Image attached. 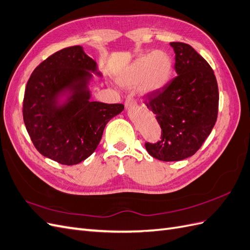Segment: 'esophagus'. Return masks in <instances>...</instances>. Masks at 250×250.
<instances>
[{
    "label": "esophagus",
    "mask_w": 250,
    "mask_h": 250,
    "mask_svg": "<svg viewBox=\"0 0 250 250\" xmlns=\"http://www.w3.org/2000/svg\"><path fill=\"white\" fill-rule=\"evenodd\" d=\"M125 108H132V106L136 105V101H135L133 96L129 95V96H127V97L125 98Z\"/></svg>",
    "instance_id": "esophagus-1"
}]
</instances>
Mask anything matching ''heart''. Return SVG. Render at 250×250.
I'll list each match as a JSON object with an SVG mask.
<instances>
[{
  "mask_svg": "<svg viewBox=\"0 0 250 250\" xmlns=\"http://www.w3.org/2000/svg\"><path fill=\"white\" fill-rule=\"evenodd\" d=\"M173 71V60L162 50L140 56L127 68L120 82L127 87L140 83L144 92H153L161 89L170 77Z\"/></svg>",
  "mask_w": 250,
  "mask_h": 250,
  "instance_id": "obj_1",
  "label": "heart"
}]
</instances>
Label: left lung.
Wrapping results in <instances>:
<instances>
[{"instance_id": "1", "label": "left lung", "mask_w": 250, "mask_h": 250, "mask_svg": "<svg viewBox=\"0 0 250 250\" xmlns=\"http://www.w3.org/2000/svg\"><path fill=\"white\" fill-rule=\"evenodd\" d=\"M178 74L144 96L161 127V139L146 142L147 153L162 161L194 155L208 137L218 117L219 90L213 70L185 42H170Z\"/></svg>"}]
</instances>
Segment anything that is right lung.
Instances as JSON below:
<instances>
[{"label": "right lung", "instance_id": "obj_1", "mask_svg": "<svg viewBox=\"0 0 250 250\" xmlns=\"http://www.w3.org/2000/svg\"><path fill=\"white\" fill-rule=\"evenodd\" d=\"M88 70L96 71V62L81 46L63 48L34 69L25 89L23 118L33 146L63 166L88 158L108 121L125 108L123 104L89 101ZM65 87L73 89L74 95L65 107L58 108L55 98Z\"/></svg>", "mask_w": 250, "mask_h": 250}]
</instances>
